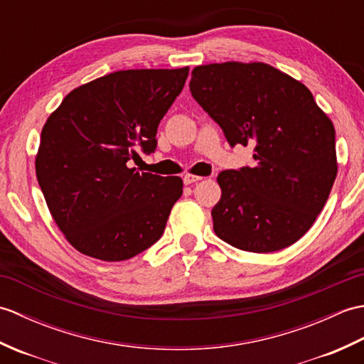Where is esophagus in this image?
Returning a JSON list of instances; mask_svg holds the SVG:
<instances>
[{
    "label": "esophagus",
    "instance_id": "esophagus-1",
    "mask_svg": "<svg viewBox=\"0 0 364 364\" xmlns=\"http://www.w3.org/2000/svg\"><path fill=\"white\" fill-rule=\"evenodd\" d=\"M200 180H202V176H197V175H191V173H188V175H184V176H183V181H184V184H186V186H189V184H194V183H198Z\"/></svg>",
    "mask_w": 364,
    "mask_h": 364
}]
</instances>
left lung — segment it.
<instances>
[{
  "instance_id": "8db88e82",
  "label": "left lung",
  "mask_w": 364,
  "mask_h": 364,
  "mask_svg": "<svg viewBox=\"0 0 364 364\" xmlns=\"http://www.w3.org/2000/svg\"><path fill=\"white\" fill-rule=\"evenodd\" d=\"M192 97L255 167L223 170L214 233L245 252L289 247L311 228L338 173L335 127L300 81L264 63L198 65Z\"/></svg>"
}]
</instances>
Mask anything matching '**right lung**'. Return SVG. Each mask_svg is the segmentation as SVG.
<instances>
[{"label": "right lung", "instance_id": "obj_1", "mask_svg": "<svg viewBox=\"0 0 364 364\" xmlns=\"http://www.w3.org/2000/svg\"><path fill=\"white\" fill-rule=\"evenodd\" d=\"M188 75L189 67L114 72L73 89L46 120L37 181L56 225L82 255L129 259L164 233L183 180L128 162L137 145L156 149L159 122Z\"/></svg>", "mask_w": 364, "mask_h": 364}]
</instances>
